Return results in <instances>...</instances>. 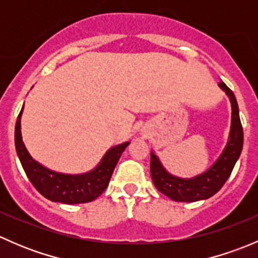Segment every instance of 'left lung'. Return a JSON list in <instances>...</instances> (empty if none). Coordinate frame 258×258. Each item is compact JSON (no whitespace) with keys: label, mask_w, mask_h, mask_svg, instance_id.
Returning <instances> with one entry per match:
<instances>
[{"label":"left lung","mask_w":258,"mask_h":258,"mask_svg":"<svg viewBox=\"0 0 258 258\" xmlns=\"http://www.w3.org/2000/svg\"><path fill=\"white\" fill-rule=\"evenodd\" d=\"M220 87L225 91L232 105V123H231L230 141L227 142L217 162L207 172L191 179H183L170 175L162 167L155 153H151L150 171L153 183L161 194L166 195L173 201L194 202L209 199L221 189L227 178L230 177L236 161L238 160L243 146V128H242L238 105L232 91L225 82H218Z\"/></svg>","instance_id":"8db88e82"}]
</instances>
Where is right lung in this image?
Returning <instances> with one entry per match:
<instances>
[{"mask_svg": "<svg viewBox=\"0 0 258 258\" xmlns=\"http://www.w3.org/2000/svg\"><path fill=\"white\" fill-rule=\"evenodd\" d=\"M23 110V107H22ZM21 110L15 127V145L18 158L31 183L49 201L74 205L91 202L97 199L108 186L114 167L128 142L111 148L100 165L85 175H62L49 171L36 162L26 150L21 137Z\"/></svg>", "mask_w": 258, "mask_h": 258, "instance_id": "1", "label": "right lung"}]
</instances>
